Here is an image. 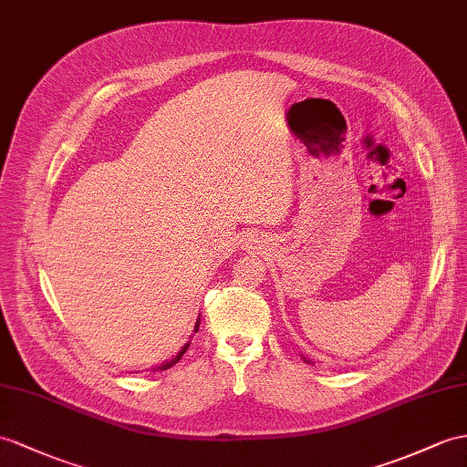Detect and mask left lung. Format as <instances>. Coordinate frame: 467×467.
I'll use <instances>...</instances> for the list:
<instances>
[{
	"mask_svg": "<svg viewBox=\"0 0 467 467\" xmlns=\"http://www.w3.org/2000/svg\"><path fill=\"white\" fill-rule=\"evenodd\" d=\"M303 360H305V362H309V365H313V362H311L309 358H305V357H303Z\"/></svg>",
	"mask_w": 467,
	"mask_h": 467,
	"instance_id": "left-lung-1",
	"label": "left lung"
}]
</instances>
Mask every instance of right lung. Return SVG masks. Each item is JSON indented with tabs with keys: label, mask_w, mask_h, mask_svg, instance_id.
<instances>
[{
	"label": "right lung",
	"mask_w": 467,
	"mask_h": 467,
	"mask_svg": "<svg viewBox=\"0 0 467 467\" xmlns=\"http://www.w3.org/2000/svg\"><path fill=\"white\" fill-rule=\"evenodd\" d=\"M198 327H200V317H198V321H196V325H194V333H198ZM188 347H190V343H186L184 347H182L180 348V352H178V355L174 357V358H170V360H164L162 362V365H158L156 368H154V372H158V370H166V368H170V367H174L176 365V362L182 358V357H184V352L188 350Z\"/></svg>",
	"instance_id": "right-lung-1"
}]
</instances>
